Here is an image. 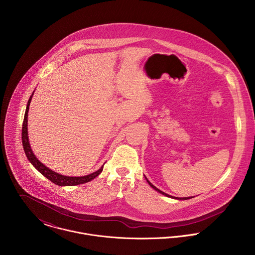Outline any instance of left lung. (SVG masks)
Here are the masks:
<instances>
[{"mask_svg": "<svg viewBox=\"0 0 255 255\" xmlns=\"http://www.w3.org/2000/svg\"><path fill=\"white\" fill-rule=\"evenodd\" d=\"M146 179V178H145ZM146 181H147V182H148V183H149V185H150V186H151V187H152V188H154V189H155V190H156V191H158V192H160V193H162V194H163V195H166V196H168V197H172V198H176V199H189V198H192V197H181V198H179V197H173V196H171V195H169V194H167V193H165V192H163V191H161V190H160V189H158V188H157V187H156V186H154V185H153V184H152V183H151V182H149V181H148V180H147V179H146Z\"/></svg>", "mask_w": 255, "mask_h": 255, "instance_id": "left-lung-1", "label": "left lung"}]
</instances>
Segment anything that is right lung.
Returning a JSON list of instances; mask_svg holds the SVG:
<instances>
[{
	"mask_svg": "<svg viewBox=\"0 0 255 255\" xmlns=\"http://www.w3.org/2000/svg\"><path fill=\"white\" fill-rule=\"evenodd\" d=\"M33 95V93H32ZM32 95L30 96L26 110H25V114H24V119H23V124H22V133H21V139H22V145H23V150L25 152V155L27 157V159L29 160V162L36 168L37 170L44 176L46 177L48 180H50L51 182H54L57 185H61V186H72V185H77V184H81V183H85V182H90L92 181L94 178H96L102 171H103V166L96 172L84 176V177H67V176H63L60 175L52 170H50L49 168H47L45 165H43L36 157L33 154L31 147L29 145V141H28V133H27V116H28V110H29V105H30V101L32 99Z\"/></svg>",
	"mask_w": 255,
	"mask_h": 255,
	"instance_id": "right-lung-1",
	"label": "right lung"
}]
</instances>
